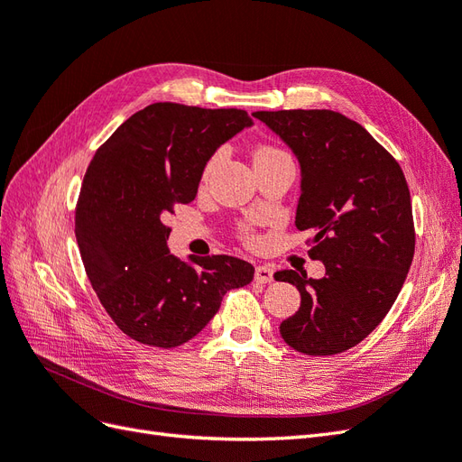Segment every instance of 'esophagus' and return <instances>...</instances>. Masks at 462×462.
Masks as SVG:
<instances>
[{
	"instance_id": "34e87169",
	"label": "esophagus",
	"mask_w": 462,
	"mask_h": 462,
	"mask_svg": "<svg viewBox=\"0 0 462 462\" xmlns=\"http://www.w3.org/2000/svg\"><path fill=\"white\" fill-rule=\"evenodd\" d=\"M254 279L258 283H272L273 282V270L270 265H258L254 272Z\"/></svg>"
}]
</instances>
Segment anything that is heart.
Segmentation results:
<instances>
[{"label":"heart","instance_id":"heart-1","mask_svg":"<svg viewBox=\"0 0 462 462\" xmlns=\"http://www.w3.org/2000/svg\"><path fill=\"white\" fill-rule=\"evenodd\" d=\"M282 150H277V148H273V146H260L256 152H254V158H258V156H270V153H279ZM214 162H216V158L214 160H209V163H208V167H206V173L212 170V165H214ZM246 239L253 243L254 239L250 235H246Z\"/></svg>","mask_w":462,"mask_h":462}]
</instances>
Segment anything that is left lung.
<instances>
[{"label":"left lung","mask_w":462,"mask_h":462,"mask_svg":"<svg viewBox=\"0 0 462 462\" xmlns=\"http://www.w3.org/2000/svg\"><path fill=\"white\" fill-rule=\"evenodd\" d=\"M253 116L299 158L295 226L314 233L309 256L326 265L321 279L292 270L273 275L300 292V309L279 333L299 353L339 355L380 326L411 270L416 235L407 179L362 125L337 111Z\"/></svg>","instance_id":"8db88e82"}]
</instances>
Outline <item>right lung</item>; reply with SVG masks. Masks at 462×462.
<instances>
[{"label": "right lung", "instance_id": "add662e5", "mask_svg": "<svg viewBox=\"0 0 462 462\" xmlns=\"http://www.w3.org/2000/svg\"><path fill=\"white\" fill-rule=\"evenodd\" d=\"M253 119L245 109L173 102L136 111L96 150L75 209L80 258L97 299L131 339L171 348L199 335L253 263L217 254L187 263L165 219L197 197L208 160Z\"/></svg>", "mask_w": 462, "mask_h": 462}]
</instances>
